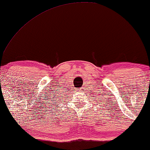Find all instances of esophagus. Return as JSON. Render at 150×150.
Returning <instances> with one entry per match:
<instances>
[{"instance_id": "obj_1", "label": "esophagus", "mask_w": 150, "mask_h": 150, "mask_svg": "<svg viewBox=\"0 0 150 150\" xmlns=\"http://www.w3.org/2000/svg\"><path fill=\"white\" fill-rule=\"evenodd\" d=\"M82 89V88H79V90H81Z\"/></svg>"}]
</instances>
